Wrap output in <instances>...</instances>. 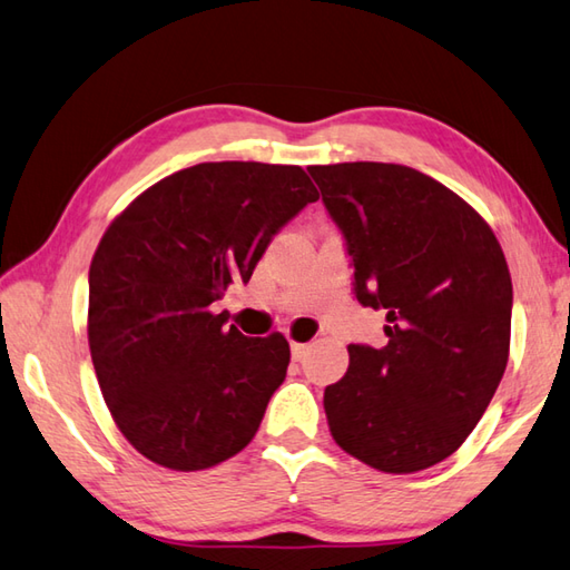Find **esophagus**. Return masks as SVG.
<instances>
[{
	"instance_id": "1",
	"label": "esophagus",
	"mask_w": 570,
	"mask_h": 570,
	"mask_svg": "<svg viewBox=\"0 0 570 570\" xmlns=\"http://www.w3.org/2000/svg\"><path fill=\"white\" fill-rule=\"evenodd\" d=\"M306 353H308V343H296V341H292V355H294V361H304Z\"/></svg>"
}]
</instances>
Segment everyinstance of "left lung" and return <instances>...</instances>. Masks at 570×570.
Wrapping results in <instances>:
<instances>
[{
    "label": "left lung",
    "instance_id": "8db88e82",
    "mask_svg": "<svg viewBox=\"0 0 570 570\" xmlns=\"http://www.w3.org/2000/svg\"><path fill=\"white\" fill-rule=\"evenodd\" d=\"M353 259L355 298L385 311L383 348L348 345L323 393L341 450L387 474L448 460L507 371L511 274L479 212L393 163L311 165Z\"/></svg>",
    "mask_w": 570,
    "mask_h": 570
}]
</instances>
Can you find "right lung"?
Returning <instances> with one entry per match:
<instances>
[{
  "instance_id": "right-lung-1",
  "label": "right lung",
  "mask_w": 570,
  "mask_h": 570,
  "mask_svg": "<svg viewBox=\"0 0 570 570\" xmlns=\"http://www.w3.org/2000/svg\"><path fill=\"white\" fill-rule=\"evenodd\" d=\"M316 199L298 165L199 163L145 189L100 237L88 348L118 430L150 462L209 470L259 430L288 341L242 336L209 306Z\"/></svg>"
}]
</instances>
